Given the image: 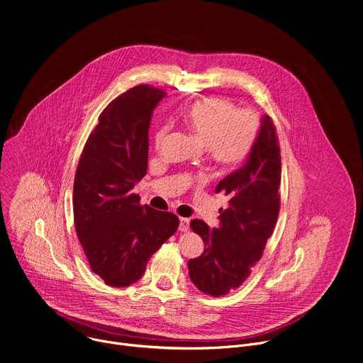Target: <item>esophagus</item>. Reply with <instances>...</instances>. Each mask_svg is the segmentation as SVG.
I'll use <instances>...</instances> for the list:
<instances>
[{
    "instance_id": "esophagus-1",
    "label": "esophagus",
    "mask_w": 363,
    "mask_h": 363,
    "mask_svg": "<svg viewBox=\"0 0 363 363\" xmlns=\"http://www.w3.org/2000/svg\"><path fill=\"white\" fill-rule=\"evenodd\" d=\"M189 228V220L188 218H179V231L185 233Z\"/></svg>"
}]
</instances>
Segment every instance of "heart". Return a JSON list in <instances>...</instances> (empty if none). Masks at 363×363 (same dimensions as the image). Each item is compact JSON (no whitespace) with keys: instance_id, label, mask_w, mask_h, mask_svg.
Instances as JSON below:
<instances>
[{"instance_id":"obj_1","label":"heart","mask_w":363,"mask_h":363,"mask_svg":"<svg viewBox=\"0 0 363 363\" xmlns=\"http://www.w3.org/2000/svg\"><path fill=\"white\" fill-rule=\"evenodd\" d=\"M184 123L206 147L210 158L221 167L238 165L250 152L258 132V118L251 109H237L224 97L196 100L184 112ZM169 132L162 125L155 132L153 142L160 147Z\"/></svg>"}]
</instances>
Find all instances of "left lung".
I'll list each match as a JSON object with an SVG mask.
<instances>
[{
	"instance_id": "obj_1",
	"label": "left lung",
	"mask_w": 363,
	"mask_h": 363,
	"mask_svg": "<svg viewBox=\"0 0 363 363\" xmlns=\"http://www.w3.org/2000/svg\"><path fill=\"white\" fill-rule=\"evenodd\" d=\"M281 158L276 126L264 115L245 164L225 177L228 208L220 210V228L192 220L191 228L205 242L203 252L188 262L191 281L205 294L224 296L240 287L260 260L280 211Z\"/></svg>"
}]
</instances>
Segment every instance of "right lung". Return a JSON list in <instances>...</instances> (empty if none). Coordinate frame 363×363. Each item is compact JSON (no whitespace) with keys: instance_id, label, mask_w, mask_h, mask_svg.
Returning <instances> with one entry per match:
<instances>
[{"instance_id":"right-lung-1","label":"right lung","mask_w":363,"mask_h":363,"mask_svg":"<svg viewBox=\"0 0 363 363\" xmlns=\"http://www.w3.org/2000/svg\"><path fill=\"white\" fill-rule=\"evenodd\" d=\"M167 93L139 84L112 100L89 135L76 169L73 214L90 269L108 286L126 287L179 220L140 205L135 185L147 169L150 118Z\"/></svg>"}]
</instances>
